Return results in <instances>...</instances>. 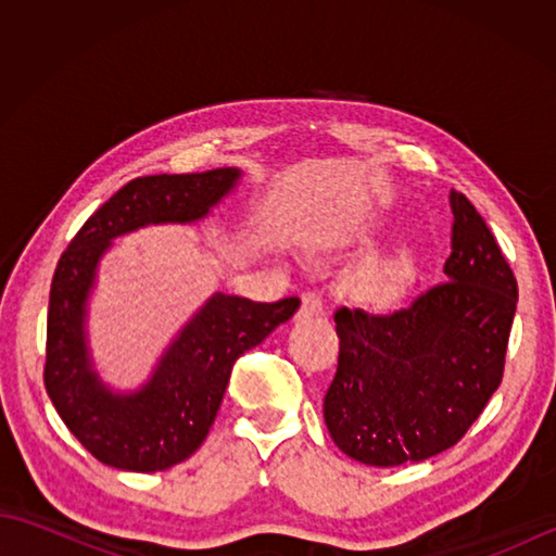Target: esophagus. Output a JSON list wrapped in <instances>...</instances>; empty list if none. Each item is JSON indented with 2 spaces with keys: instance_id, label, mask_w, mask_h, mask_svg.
<instances>
[{
  "instance_id": "obj_1",
  "label": "esophagus",
  "mask_w": 556,
  "mask_h": 556,
  "mask_svg": "<svg viewBox=\"0 0 556 556\" xmlns=\"http://www.w3.org/2000/svg\"><path fill=\"white\" fill-rule=\"evenodd\" d=\"M301 313L303 315H311V317H317L325 313V301L317 291H305L303 293V303H301Z\"/></svg>"
}]
</instances>
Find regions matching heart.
<instances>
[{"mask_svg":"<svg viewBox=\"0 0 556 556\" xmlns=\"http://www.w3.org/2000/svg\"><path fill=\"white\" fill-rule=\"evenodd\" d=\"M410 281V260L406 255L377 257L365 263L351 279V289L365 303L392 305Z\"/></svg>","mask_w":556,"mask_h":556,"instance_id":"b5f03b06","label":"heart"}]
</instances>
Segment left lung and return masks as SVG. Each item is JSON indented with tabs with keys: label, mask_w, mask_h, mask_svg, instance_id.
Returning a JSON list of instances; mask_svg holds the SVG:
<instances>
[{
	"label": "left lung",
	"mask_w": 556,
	"mask_h": 556,
	"mask_svg": "<svg viewBox=\"0 0 556 556\" xmlns=\"http://www.w3.org/2000/svg\"><path fill=\"white\" fill-rule=\"evenodd\" d=\"M448 205L446 281L389 315L334 313L339 361L325 422L361 464L389 468L446 452L502 384L516 277L470 200L452 191Z\"/></svg>",
	"instance_id": "obj_1"
}]
</instances>
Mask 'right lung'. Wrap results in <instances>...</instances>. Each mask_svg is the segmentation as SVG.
I'll return each mask as SVG.
<instances>
[{
	"mask_svg": "<svg viewBox=\"0 0 556 556\" xmlns=\"http://www.w3.org/2000/svg\"><path fill=\"white\" fill-rule=\"evenodd\" d=\"M239 176L229 167L138 176L92 212L59 257L47 311L45 389L71 434L102 464L155 473L186 460L217 418L236 358L299 311V296L255 303L215 293L172 341L143 389L114 394L92 370L83 323L112 239L146 224L205 217Z\"/></svg>",
	"mask_w": 556,
	"mask_h": 556,
	"instance_id": "obj_1",
	"label": "right lung"
}]
</instances>
